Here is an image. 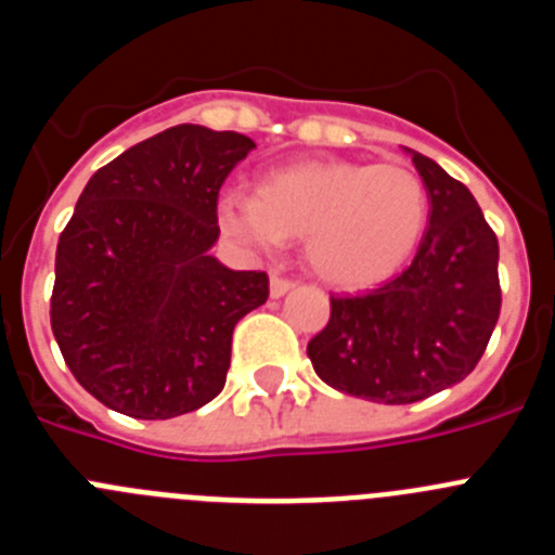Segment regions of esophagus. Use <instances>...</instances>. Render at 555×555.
Returning <instances> with one entry per match:
<instances>
[{
	"instance_id": "1",
	"label": "esophagus",
	"mask_w": 555,
	"mask_h": 555,
	"mask_svg": "<svg viewBox=\"0 0 555 555\" xmlns=\"http://www.w3.org/2000/svg\"><path fill=\"white\" fill-rule=\"evenodd\" d=\"M294 286H297V283L288 281V278H283V274L274 272L272 281H269V294H272L274 300H278V297H283V294H286V292H292Z\"/></svg>"
}]
</instances>
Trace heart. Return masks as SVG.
<instances>
[{
  "instance_id": "obj_1",
  "label": "heart",
  "mask_w": 555,
  "mask_h": 555,
  "mask_svg": "<svg viewBox=\"0 0 555 555\" xmlns=\"http://www.w3.org/2000/svg\"><path fill=\"white\" fill-rule=\"evenodd\" d=\"M219 224L255 249L306 238L308 263L336 288L389 281L423 238L428 191L403 164L302 160L269 171L255 197L238 189L217 203Z\"/></svg>"
}]
</instances>
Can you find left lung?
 I'll use <instances>...</instances> for the list:
<instances>
[{
    "mask_svg": "<svg viewBox=\"0 0 555 555\" xmlns=\"http://www.w3.org/2000/svg\"><path fill=\"white\" fill-rule=\"evenodd\" d=\"M428 228L405 272L356 297H331V320L308 341L317 375L372 403L405 405L461 384L500 317L498 235L464 183L411 152Z\"/></svg>",
    "mask_w": 555,
    "mask_h": 555,
    "instance_id": "1",
    "label": "left lung"
}]
</instances>
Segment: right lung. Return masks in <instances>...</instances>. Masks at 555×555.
<instances>
[{
  "mask_svg": "<svg viewBox=\"0 0 555 555\" xmlns=\"http://www.w3.org/2000/svg\"><path fill=\"white\" fill-rule=\"evenodd\" d=\"M255 141L178 125L94 171L63 228L49 300L77 384L135 420H171L224 389L235 322L269 297L267 272L208 253L219 189Z\"/></svg>",
  "mask_w": 555,
  "mask_h": 555,
  "instance_id": "1",
  "label": "right lung"
}]
</instances>
